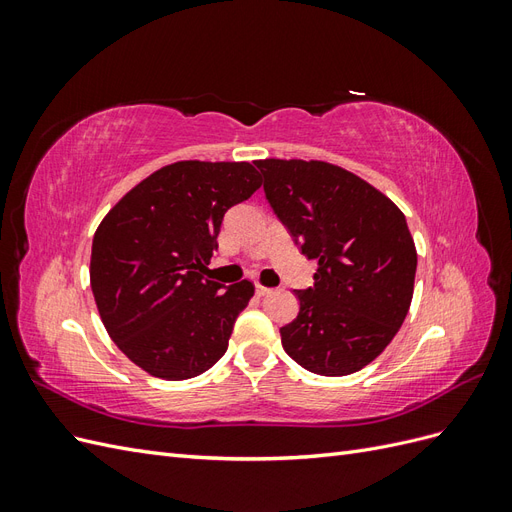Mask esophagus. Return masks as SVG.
Here are the masks:
<instances>
[{
  "label": "esophagus",
  "instance_id": "obj_1",
  "mask_svg": "<svg viewBox=\"0 0 512 512\" xmlns=\"http://www.w3.org/2000/svg\"><path fill=\"white\" fill-rule=\"evenodd\" d=\"M269 292H271V288L262 286V284H256V294H258V297H265V294H269Z\"/></svg>",
  "mask_w": 512,
  "mask_h": 512
}]
</instances>
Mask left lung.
Masks as SVG:
<instances>
[{
  "label": "left lung",
  "mask_w": 512,
  "mask_h": 512,
  "mask_svg": "<svg viewBox=\"0 0 512 512\" xmlns=\"http://www.w3.org/2000/svg\"><path fill=\"white\" fill-rule=\"evenodd\" d=\"M265 194L301 252L318 262L280 329L290 359L348 376L391 344L414 292L416 247L401 209L350 170L320 160H256Z\"/></svg>",
  "instance_id": "obj_1"
}]
</instances>
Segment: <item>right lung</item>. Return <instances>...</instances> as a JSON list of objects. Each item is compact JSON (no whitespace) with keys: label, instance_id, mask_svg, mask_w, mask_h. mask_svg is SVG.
I'll use <instances>...</instances> for the list:
<instances>
[{"label":"right lung","instance_id":"obj_1","mask_svg":"<svg viewBox=\"0 0 512 512\" xmlns=\"http://www.w3.org/2000/svg\"><path fill=\"white\" fill-rule=\"evenodd\" d=\"M260 185L250 162L181 160L104 215L91 245V290L106 333L149 376L188 380L224 356L254 284L224 288L207 265L224 213Z\"/></svg>","mask_w":512,"mask_h":512}]
</instances>
